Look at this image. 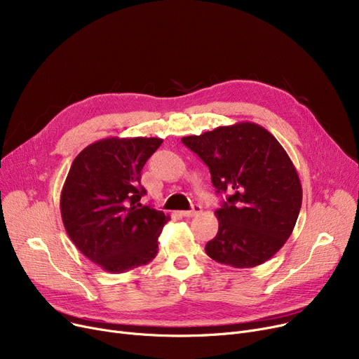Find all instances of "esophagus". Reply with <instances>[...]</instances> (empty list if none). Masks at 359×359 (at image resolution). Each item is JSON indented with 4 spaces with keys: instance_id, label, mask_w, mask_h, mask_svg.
<instances>
[{
    "instance_id": "34e87169",
    "label": "esophagus",
    "mask_w": 359,
    "mask_h": 359,
    "mask_svg": "<svg viewBox=\"0 0 359 359\" xmlns=\"http://www.w3.org/2000/svg\"><path fill=\"white\" fill-rule=\"evenodd\" d=\"M199 212H201V206H199V205H194L191 211H182V212H180V215H182V217H187V218H191V217H195V215H198Z\"/></svg>"
}]
</instances>
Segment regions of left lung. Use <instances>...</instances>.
I'll return each mask as SVG.
<instances>
[{
    "mask_svg": "<svg viewBox=\"0 0 359 359\" xmlns=\"http://www.w3.org/2000/svg\"><path fill=\"white\" fill-rule=\"evenodd\" d=\"M182 142L208 165L217 194H229L215 211L219 227L206 243V255L233 268L269 260L291 236L303 202L287 151L252 122L183 137Z\"/></svg>",
    "mask_w": 359,
    "mask_h": 359,
    "instance_id": "1",
    "label": "left lung"
}]
</instances>
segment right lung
I'll use <instances>...</instances> for the list:
<instances>
[{"mask_svg":"<svg viewBox=\"0 0 359 359\" xmlns=\"http://www.w3.org/2000/svg\"><path fill=\"white\" fill-rule=\"evenodd\" d=\"M160 138H106L75 157L61 192L64 227L77 249L111 273L147 265L170 219L142 205L141 170Z\"/></svg>","mask_w":359,"mask_h":359,"instance_id":"add662e5","label":"right lung"}]
</instances>
